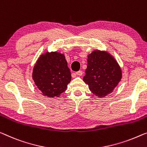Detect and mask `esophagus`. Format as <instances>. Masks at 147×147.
Masks as SVG:
<instances>
[{"instance_id":"esophagus-1","label":"esophagus","mask_w":147,"mask_h":147,"mask_svg":"<svg viewBox=\"0 0 147 147\" xmlns=\"http://www.w3.org/2000/svg\"><path fill=\"white\" fill-rule=\"evenodd\" d=\"M76 75H78V76H82L83 75V71L80 70V71H77L76 73Z\"/></svg>"}]
</instances>
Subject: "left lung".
Instances as JSON below:
<instances>
[{
  "label": "left lung",
  "instance_id": "1",
  "mask_svg": "<svg viewBox=\"0 0 147 147\" xmlns=\"http://www.w3.org/2000/svg\"><path fill=\"white\" fill-rule=\"evenodd\" d=\"M121 70L112 55L105 51H94L87 57L83 81L92 93L102 98L113 91L121 79Z\"/></svg>",
  "mask_w": 147,
  "mask_h": 147
}]
</instances>
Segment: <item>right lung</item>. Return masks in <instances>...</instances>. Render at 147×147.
<instances>
[{
  "instance_id": "obj_1",
  "label": "right lung",
  "mask_w": 147,
  "mask_h": 147,
  "mask_svg": "<svg viewBox=\"0 0 147 147\" xmlns=\"http://www.w3.org/2000/svg\"><path fill=\"white\" fill-rule=\"evenodd\" d=\"M32 78L43 96L58 97L71 80L65 56L57 52L41 55L35 64Z\"/></svg>"
}]
</instances>
